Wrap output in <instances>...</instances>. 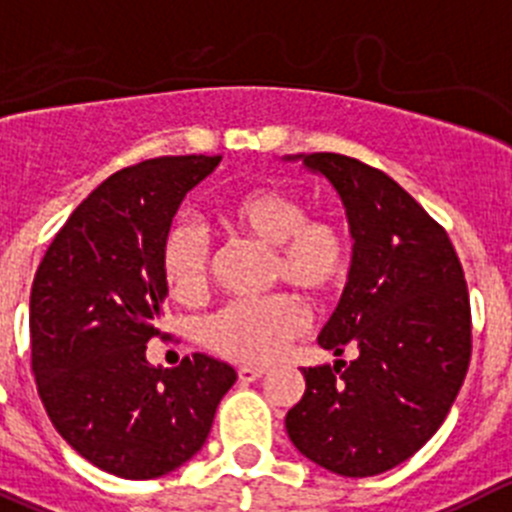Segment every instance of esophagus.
<instances>
[{
  "mask_svg": "<svg viewBox=\"0 0 512 512\" xmlns=\"http://www.w3.org/2000/svg\"><path fill=\"white\" fill-rule=\"evenodd\" d=\"M266 374L264 367H241L238 369V379L241 382H256V379H261Z\"/></svg>",
  "mask_w": 512,
  "mask_h": 512,
  "instance_id": "34e87169",
  "label": "esophagus"
}]
</instances>
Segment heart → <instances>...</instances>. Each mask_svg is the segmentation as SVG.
Here are the masks:
<instances>
[{"mask_svg":"<svg viewBox=\"0 0 512 512\" xmlns=\"http://www.w3.org/2000/svg\"><path fill=\"white\" fill-rule=\"evenodd\" d=\"M223 221L264 246H274L271 281H289L309 296H326L349 274L347 228L334 218H306L299 196L279 186H251L223 203ZM160 274L165 289L180 304H198L208 294L213 276V251L206 233L191 221L168 228L160 246ZM304 326V311L291 294L231 301L208 316L201 342L218 357L238 364H266Z\"/></svg>","mask_w":512,"mask_h":512,"instance_id":"obj_1","label":"heart"}]
</instances>
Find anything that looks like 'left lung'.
<instances>
[{
    "label": "left lung",
    "instance_id": "1",
    "mask_svg": "<svg viewBox=\"0 0 512 512\" xmlns=\"http://www.w3.org/2000/svg\"><path fill=\"white\" fill-rule=\"evenodd\" d=\"M296 158L347 211L349 281L319 344L354 359L301 369L286 432L324 470L369 478L415 455L460 392L472 352L465 274L445 228L387 173L339 153Z\"/></svg>",
    "mask_w": 512,
    "mask_h": 512
}]
</instances>
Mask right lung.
<instances>
[{
    "label": "right lung",
    "instance_id": "obj_1",
    "mask_svg": "<svg viewBox=\"0 0 512 512\" xmlns=\"http://www.w3.org/2000/svg\"><path fill=\"white\" fill-rule=\"evenodd\" d=\"M221 155L153 158L118 170L72 211L29 296L32 374L62 440L125 480L160 478L191 460L236 382L208 354L153 367L165 289L160 246L186 193Z\"/></svg>",
    "mask_w": 512,
    "mask_h": 512
}]
</instances>
